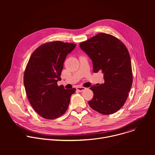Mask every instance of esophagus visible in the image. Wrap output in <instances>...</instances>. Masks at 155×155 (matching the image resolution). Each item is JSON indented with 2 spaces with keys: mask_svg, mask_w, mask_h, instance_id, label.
Listing matches in <instances>:
<instances>
[{
  "mask_svg": "<svg viewBox=\"0 0 155 155\" xmlns=\"http://www.w3.org/2000/svg\"><path fill=\"white\" fill-rule=\"evenodd\" d=\"M85 89H86V88L84 87H80V86L77 87V90L78 91H80V92L83 91Z\"/></svg>",
  "mask_w": 155,
  "mask_h": 155,
  "instance_id": "34e87169",
  "label": "esophagus"
}]
</instances>
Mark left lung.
Segmentation results:
<instances>
[{"instance_id":"8db88e82","label":"left lung","mask_w":155,"mask_h":155,"mask_svg":"<svg viewBox=\"0 0 155 155\" xmlns=\"http://www.w3.org/2000/svg\"><path fill=\"white\" fill-rule=\"evenodd\" d=\"M80 47L91 59L93 72L104 74V83L90 87L94 96L88 104L101 114L115 113L124 104L132 84L128 50L119 39L105 33L81 42Z\"/></svg>"}]
</instances>
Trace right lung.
I'll return each instance as SVG.
<instances>
[{
	"mask_svg": "<svg viewBox=\"0 0 155 155\" xmlns=\"http://www.w3.org/2000/svg\"><path fill=\"white\" fill-rule=\"evenodd\" d=\"M75 47L71 43L49 42L37 48L30 57L24 74L25 90L32 107L44 118L53 120L62 115L76 91L57 84L66 56Z\"/></svg>",
	"mask_w": 155,
	"mask_h": 155,
	"instance_id": "obj_1",
	"label": "right lung"
}]
</instances>
